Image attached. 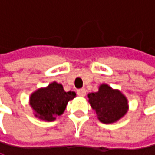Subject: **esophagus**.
<instances>
[{
  "instance_id": "34e87169",
  "label": "esophagus",
  "mask_w": 155,
  "mask_h": 155,
  "mask_svg": "<svg viewBox=\"0 0 155 155\" xmlns=\"http://www.w3.org/2000/svg\"><path fill=\"white\" fill-rule=\"evenodd\" d=\"M77 94H78L80 97H84L86 95V90L85 89H79V90H77Z\"/></svg>"
}]
</instances>
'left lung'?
Segmentation results:
<instances>
[{
	"mask_svg": "<svg viewBox=\"0 0 155 155\" xmlns=\"http://www.w3.org/2000/svg\"><path fill=\"white\" fill-rule=\"evenodd\" d=\"M88 99L98 120L105 124L116 123L129 109L126 96L118 89H113L106 84H101L98 92L89 94Z\"/></svg>",
	"mask_w": 155,
	"mask_h": 155,
	"instance_id": "1",
	"label": "left lung"
}]
</instances>
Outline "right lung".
Instances as JSON below:
<instances>
[{
	"instance_id": "add662e5",
	"label": "right lung",
	"mask_w": 155,
	"mask_h": 155,
	"mask_svg": "<svg viewBox=\"0 0 155 155\" xmlns=\"http://www.w3.org/2000/svg\"><path fill=\"white\" fill-rule=\"evenodd\" d=\"M74 92H65L63 86L56 82L51 83L48 86L39 88L33 92L29 100V104L33 110L35 117L52 122L65 111L69 101L74 99Z\"/></svg>"
}]
</instances>
